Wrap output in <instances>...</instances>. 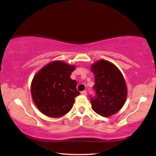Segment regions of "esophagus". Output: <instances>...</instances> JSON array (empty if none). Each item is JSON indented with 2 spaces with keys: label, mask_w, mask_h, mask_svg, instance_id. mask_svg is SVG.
<instances>
[{
  "label": "esophagus",
  "mask_w": 156,
  "mask_h": 156,
  "mask_svg": "<svg viewBox=\"0 0 156 156\" xmlns=\"http://www.w3.org/2000/svg\"><path fill=\"white\" fill-rule=\"evenodd\" d=\"M81 94H82V95H84V96H86V95L87 94V91H86V90H84V91H83L81 92Z\"/></svg>",
  "instance_id": "obj_1"
}]
</instances>
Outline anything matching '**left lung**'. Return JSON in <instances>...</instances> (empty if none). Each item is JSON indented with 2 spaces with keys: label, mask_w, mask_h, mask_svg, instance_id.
Masks as SVG:
<instances>
[{
  "label": "left lung",
  "mask_w": 156,
  "mask_h": 156,
  "mask_svg": "<svg viewBox=\"0 0 156 156\" xmlns=\"http://www.w3.org/2000/svg\"><path fill=\"white\" fill-rule=\"evenodd\" d=\"M96 96L91 98L92 109L97 114L110 117L125 105L127 87L122 74L113 63L101 60L91 65Z\"/></svg>",
  "instance_id": "8db88e82"
}]
</instances>
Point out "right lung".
I'll use <instances>...</instances> for the list:
<instances>
[{"label": "right lung", "mask_w": 156, "mask_h": 156, "mask_svg": "<svg viewBox=\"0 0 156 156\" xmlns=\"http://www.w3.org/2000/svg\"><path fill=\"white\" fill-rule=\"evenodd\" d=\"M75 65L61 60L53 61L37 73L31 83L33 101L45 115L58 118L73 108L74 98L80 94L76 82L70 78Z\"/></svg>", "instance_id": "1"}]
</instances>
